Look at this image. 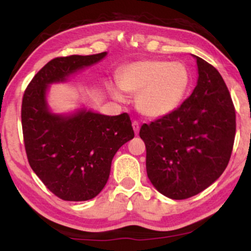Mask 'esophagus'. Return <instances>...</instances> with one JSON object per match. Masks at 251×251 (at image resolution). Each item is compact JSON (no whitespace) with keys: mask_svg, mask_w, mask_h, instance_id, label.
I'll return each instance as SVG.
<instances>
[{"mask_svg":"<svg viewBox=\"0 0 251 251\" xmlns=\"http://www.w3.org/2000/svg\"><path fill=\"white\" fill-rule=\"evenodd\" d=\"M132 126H133V129H134V133L135 134H138L139 133V128H140V126H139V123L138 122H132Z\"/></svg>","mask_w":251,"mask_h":251,"instance_id":"1","label":"esophagus"}]
</instances>
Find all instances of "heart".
<instances>
[{
  "label": "heart",
  "mask_w": 251,
  "mask_h": 251,
  "mask_svg": "<svg viewBox=\"0 0 251 251\" xmlns=\"http://www.w3.org/2000/svg\"><path fill=\"white\" fill-rule=\"evenodd\" d=\"M191 74L179 61L148 59L124 66L118 73V84L109 85L114 99L124 101V92L137 94L138 111L149 118H163L176 111L185 98Z\"/></svg>",
  "instance_id": "b5f03b06"
}]
</instances>
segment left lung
Returning <instances> with one entry per match:
<instances>
[{"label":"left lung","instance_id":"obj_1","mask_svg":"<svg viewBox=\"0 0 251 251\" xmlns=\"http://www.w3.org/2000/svg\"><path fill=\"white\" fill-rule=\"evenodd\" d=\"M197 85L179 108L139 135L146 146L152 185L171 200H185L209 188L226 170L236 132V114L223 77L214 66L192 55Z\"/></svg>","mask_w":251,"mask_h":251}]
</instances>
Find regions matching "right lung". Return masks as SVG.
<instances>
[{"instance_id":"1","label":"right lung","mask_w":251,"mask_h":251,"mask_svg":"<svg viewBox=\"0 0 251 251\" xmlns=\"http://www.w3.org/2000/svg\"><path fill=\"white\" fill-rule=\"evenodd\" d=\"M107 55H71L50 60L33 77L22 100V129L28 162L42 183L63 201L94 198L107 183L114 154L134 137L127 113L105 116L80 107L54 113L47 101L53 83Z\"/></svg>"}]
</instances>
